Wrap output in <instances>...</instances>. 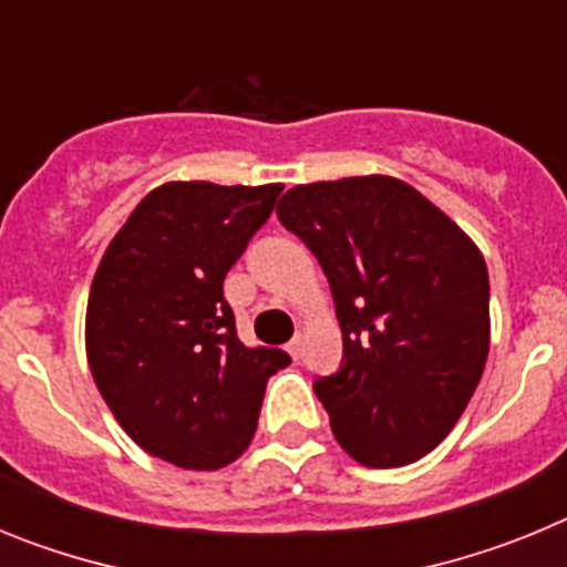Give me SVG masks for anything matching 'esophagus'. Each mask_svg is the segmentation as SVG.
Returning a JSON list of instances; mask_svg holds the SVG:
<instances>
[{"mask_svg":"<svg viewBox=\"0 0 567 567\" xmlns=\"http://www.w3.org/2000/svg\"><path fill=\"white\" fill-rule=\"evenodd\" d=\"M287 352L292 354L295 360H300L303 358V334H295L292 340H289V346H287Z\"/></svg>","mask_w":567,"mask_h":567,"instance_id":"1","label":"esophagus"}]
</instances>
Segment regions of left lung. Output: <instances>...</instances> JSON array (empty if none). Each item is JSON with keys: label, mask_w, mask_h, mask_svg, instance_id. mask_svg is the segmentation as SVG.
I'll use <instances>...</instances> for the list:
<instances>
[{"label": "left lung", "mask_w": 567, "mask_h": 567, "mask_svg": "<svg viewBox=\"0 0 567 567\" xmlns=\"http://www.w3.org/2000/svg\"><path fill=\"white\" fill-rule=\"evenodd\" d=\"M329 280L343 360L315 394L346 454L409 465L452 432L488 358V269L474 240L392 175L298 184L278 202Z\"/></svg>", "instance_id": "obj_1"}]
</instances>
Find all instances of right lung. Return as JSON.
Instances as JSON below:
<instances>
[{
  "label": "right lung",
  "mask_w": 567,
  "mask_h": 567,
  "mask_svg": "<svg viewBox=\"0 0 567 567\" xmlns=\"http://www.w3.org/2000/svg\"><path fill=\"white\" fill-rule=\"evenodd\" d=\"M284 184L169 182L144 195L96 269L87 363L124 432L178 468L215 471L252 443L284 349L235 332L224 278Z\"/></svg>",
  "instance_id": "obj_1"
}]
</instances>
